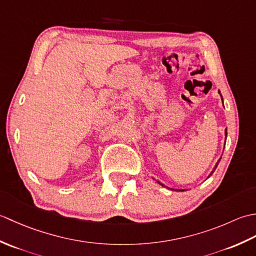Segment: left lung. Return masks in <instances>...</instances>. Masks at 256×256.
<instances>
[{
	"mask_svg": "<svg viewBox=\"0 0 256 256\" xmlns=\"http://www.w3.org/2000/svg\"><path fill=\"white\" fill-rule=\"evenodd\" d=\"M221 98H222V96H221ZM219 162H220V160H219ZM219 162H216V165L214 166V170H212V172L210 174V175H212V174H214V172L216 170V166H218V164H219ZM158 182V184H160V182ZM162 186H164V184H162ZM172 190H175V189H172ZM176 190H177V189H176ZM178 192H182V190H178Z\"/></svg>",
	"mask_w": 256,
	"mask_h": 256,
	"instance_id": "8db88e82",
	"label": "left lung"
}]
</instances>
